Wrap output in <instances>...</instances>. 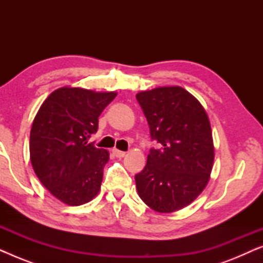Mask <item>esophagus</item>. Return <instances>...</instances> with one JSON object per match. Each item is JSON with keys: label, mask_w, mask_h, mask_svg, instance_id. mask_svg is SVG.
Returning <instances> with one entry per match:
<instances>
[{"label": "esophagus", "mask_w": 263, "mask_h": 263, "mask_svg": "<svg viewBox=\"0 0 263 263\" xmlns=\"http://www.w3.org/2000/svg\"><path fill=\"white\" fill-rule=\"evenodd\" d=\"M112 153L116 156L117 158H123L125 156V152H123V151H120V149H112Z\"/></svg>", "instance_id": "34e87169"}]
</instances>
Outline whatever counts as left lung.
<instances>
[{
  "mask_svg": "<svg viewBox=\"0 0 263 263\" xmlns=\"http://www.w3.org/2000/svg\"><path fill=\"white\" fill-rule=\"evenodd\" d=\"M136 99L148 122L151 148L147 164L135 175L139 196L160 213L182 210L202 193L213 167L210 120L202 105L184 88L159 87Z\"/></svg>",
  "mask_w": 263,
  "mask_h": 263,
  "instance_id": "1",
  "label": "left lung"
}]
</instances>
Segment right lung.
I'll list each match as a JSON object with an SVG mask.
<instances>
[{
    "mask_svg": "<svg viewBox=\"0 0 263 263\" xmlns=\"http://www.w3.org/2000/svg\"><path fill=\"white\" fill-rule=\"evenodd\" d=\"M116 96L62 87L35 115L30 134L32 166L42 184L64 203L80 206L99 193L109 152L89 139L98 130L100 114Z\"/></svg>",
    "mask_w": 263,
    "mask_h": 263,
    "instance_id": "1",
    "label": "right lung"
}]
</instances>
